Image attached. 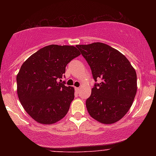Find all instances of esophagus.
<instances>
[{"mask_svg":"<svg viewBox=\"0 0 156 156\" xmlns=\"http://www.w3.org/2000/svg\"><path fill=\"white\" fill-rule=\"evenodd\" d=\"M80 87H75V90L76 91H79L80 90Z\"/></svg>","mask_w":156,"mask_h":156,"instance_id":"esophagus-1","label":"esophagus"}]
</instances>
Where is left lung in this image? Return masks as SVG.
Masks as SVG:
<instances>
[{"label": "left lung", "mask_w": 156, "mask_h": 156, "mask_svg": "<svg viewBox=\"0 0 156 156\" xmlns=\"http://www.w3.org/2000/svg\"><path fill=\"white\" fill-rule=\"evenodd\" d=\"M90 66L95 83L86 101L90 116L104 124H112L129 112L137 91V76L128 59L102 42L76 46Z\"/></svg>", "instance_id": "obj_1"}]
</instances>
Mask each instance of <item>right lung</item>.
Wrapping results in <instances>:
<instances>
[{
    "label": "right lung",
    "instance_id": "1",
    "mask_svg": "<svg viewBox=\"0 0 156 156\" xmlns=\"http://www.w3.org/2000/svg\"><path fill=\"white\" fill-rule=\"evenodd\" d=\"M79 55L74 46L50 44L21 66L16 77L17 93L24 109L37 122L52 124L67 114L74 89L66 87L61 79L67 64Z\"/></svg>",
    "mask_w": 156,
    "mask_h": 156
}]
</instances>
